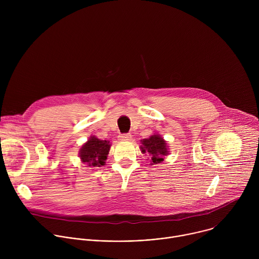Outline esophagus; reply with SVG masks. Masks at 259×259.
<instances>
[{"label":"esophagus","instance_id":"34e87169","mask_svg":"<svg viewBox=\"0 0 259 259\" xmlns=\"http://www.w3.org/2000/svg\"><path fill=\"white\" fill-rule=\"evenodd\" d=\"M119 137H120V140H122V141H128V140L131 139V135L129 133L121 134Z\"/></svg>","mask_w":259,"mask_h":259}]
</instances>
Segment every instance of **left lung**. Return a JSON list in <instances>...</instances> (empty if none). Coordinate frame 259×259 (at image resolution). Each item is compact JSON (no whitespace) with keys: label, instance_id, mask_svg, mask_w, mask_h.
Segmentation results:
<instances>
[{"label":"left lung","instance_id":"obj_1","mask_svg":"<svg viewBox=\"0 0 259 259\" xmlns=\"http://www.w3.org/2000/svg\"><path fill=\"white\" fill-rule=\"evenodd\" d=\"M140 150L142 154H150L151 165L159 164L164 161V157L169 154L168 146L164 138L159 134H154L149 138L141 140Z\"/></svg>","mask_w":259,"mask_h":259}]
</instances>
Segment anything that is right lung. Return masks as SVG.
<instances>
[{
    "label": "right lung",
    "instance_id": "right-lung-1",
    "mask_svg": "<svg viewBox=\"0 0 259 259\" xmlns=\"http://www.w3.org/2000/svg\"><path fill=\"white\" fill-rule=\"evenodd\" d=\"M110 149L109 141L100 140L95 136H91L84 143L79 152V157L83 163L89 167H100L105 164Z\"/></svg>",
    "mask_w": 259,
    "mask_h": 259
}]
</instances>
